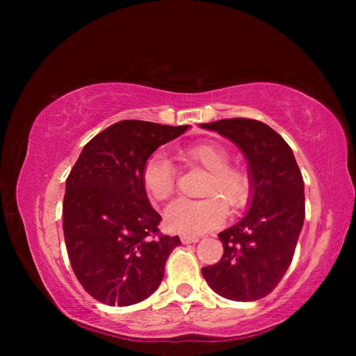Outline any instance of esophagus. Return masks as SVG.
I'll return each mask as SVG.
<instances>
[{
  "label": "esophagus",
  "instance_id": "obj_1",
  "mask_svg": "<svg viewBox=\"0 0 356 356\" xmlns=\"http://www.w3.org/2000/svg\"><path fill=\"white\" fill-rule=\"evenodd\" d=\"M180 240H182V243H184V245H186V243H196V242H200V237L182 236V237H180Z\"/></svg>",
  "mask_w": 356,
  "mask_h": 356
}]
</instances>
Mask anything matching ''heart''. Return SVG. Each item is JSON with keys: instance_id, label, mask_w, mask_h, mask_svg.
<instances>
[{"instance_id": "obj_1", "label": "heart", "mask_w": 356, "mask_h": 356, "mask_svg": "<svg viewBox=\"0 0 356 356\" xmlns=\"http://www.w3.org/2000/svg\"><path fill=\"white\" fill-rule=\"evenodd\" d=\"M185 165L207 171L201 186L202 200H177L165 212L166 227L184 236H201L222 225L226 207L232 212L246 206L251 196L250 174L242 166L231 165V155L218 144H195L179 152ZM143 186L155 201H165L176 190V171L161 154H154L144 163Z\"/></svg>"}]
</instances>
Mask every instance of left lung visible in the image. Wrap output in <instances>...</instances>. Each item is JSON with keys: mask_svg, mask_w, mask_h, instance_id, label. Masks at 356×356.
<instances>
[{"mask_svg": "<svg viewBox=\"0 0 356 356\" xmlns=\"http://www.w3.org/2000/svg\"><path fill=\"white\" fill-rule=\"evenodd\" d=\"M242 149L250 163L251 207L237 225L218 234L221 259L202 268L221 297H267L287 272L305 221V185L292 149L267 124L234 118L201 124Z\"/></svg>", "mask_w": 356, "mask_h": 356, "instance_id": "left-lung-1", "label": "left lung"}]
</instances>
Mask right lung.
<instances>
[{
    "label": "right lung",
    "mask_w": 356,
    "mask_h": 356,
    "mask_svg": "<svg viewBox=\"0 0 356 356\" xmlns=\"http://www.w3.org/2000/svg\"><path fill=\"white\" fill-rule=\"evenodd\" d=\"M188 125L120 120L83 147L65 180L63 229L72 270L100 303L130 306L159 289L180 238L159 231L161 216L143 186L144 163Z\"/></svg>",
    "instance_id": "right-lung-1"
}]
</instances>
